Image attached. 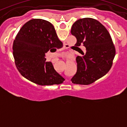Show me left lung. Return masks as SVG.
<instances>
[{"label":"left lung","mask_w":127,"mask_h":127,"mask_svg":"<svg viewBox=\"0 0 127 127\" xmlns=\"http://www.w3.org/2000/svg\"><path fill=\"white\" fill-rule=\"evenodd\" d=\"M71 33L77 39L75 46L86 48L83 57H76L77 71L71 81L78 85H90L108 72L113 65L116 50L111 37L98 21L91 18L77 20L72 26Z\"/></svg>","instance_id":"8db88e82"}]
</instances>
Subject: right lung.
<instances>
[{
	"label": "right lung",
	"instance_id": "add662e5",
	"mask_svg": "<svg viewBox=\"0 0 127 127\" xmlns=\"http://www.w3.org/2000/svg\"><path fill=\"white\" fill-rule=\"evenodd\" d=\"M53 25L33 19L21 28L14 39L13 53L16 68L26 79L41 86L59 85L65 79L55 70L45 54L62 48Z\"/></svg>",
	"mask_w": 127,
	"mask_h": 127
}]
</instances>
